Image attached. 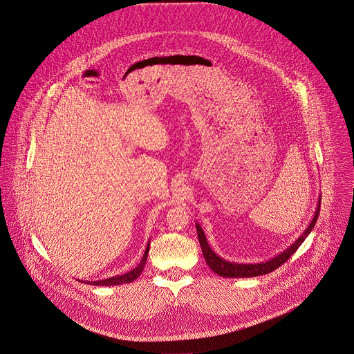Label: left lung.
<instances>
[{
    "label": "left lung",
    "instance_id": "8db88e82",
    "mask_svg": "<svg viewBox=\"0 0 354 354\" xmlns=\"http://www.w3.org/2000/svg\"><path fill=\"white\" fill-rule=\"evenodd\" d=\"M320 201L322 198H319V203H317V208H316V212L315 216L310 221V224L308 225V228L302 232V235L290 246L287 248L286 250H283L282 253H279L278 256H275L274 259L271 260H267L264 263H257V264H239V263H230V261H225L223 260L221 257H218L212 249L211 246L208 245V241L205 238V234L201 228V225L198 223H196V227H197V235H198V241H200V245H201V250H203V254L205 257V261L207 264L209 266V268L212 270L214 274L223 277V278H253V277H260V275H266V274H270L272 271H275L277 268H279L282 264H284L294 253L295 250L302 245V242L306 239V236L310 234L312 228L315 227L316 221H317V217H319V213H320Z\"/></svg>",
    "mask_w": 354,
    "mask_h": 354
}]
</instances>
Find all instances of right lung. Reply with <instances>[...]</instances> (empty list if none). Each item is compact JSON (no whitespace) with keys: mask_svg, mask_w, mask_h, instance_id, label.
Listing matches in <instances>:
<instances>
[{"mask_svg":"<svg viewBox=\"0 0 354 354\" xmlns=\"http://www.w3.org/2000/svg\"><path fill=\"white\" fill-rule=\"evenodd\" d=\"M150 243V242H149ZM146 246V250L143 253L141 263L138 264V267H136L133 271H129L124 275H119V277H113V278H108V279H102V281H95V282H86L87 284H93V286H118V284H123V283H130L136 281L140 275H141L142 270L146 264V259H147V253H149V245ZM82 282V281H79Z\"/></svg>","mask_w":354,"mask_h":354,"instance_id":"add662e5","label":"right lung"}]
</instances>
